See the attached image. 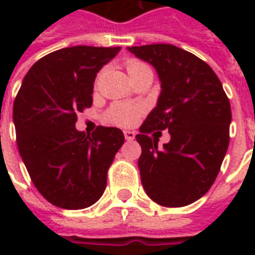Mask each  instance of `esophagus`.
I'll return each mask as SVG.
<instances>
[{
    "mask_svg": "<svg viewBox=\"0 0 255 255\" xmlns=\"http://www.w3.org/2000/svg\"><path fill=\"white\" fill-rule=\"evenodd\" d=\"M124 138L127 140H132L135 138V132L133 131H124Z\"/></svg>",
    "mask_w": 255,
    "mask_h": 255,
    "instance_id": "esophagus-1",
    "label": "esophagus"
}]
</instances>
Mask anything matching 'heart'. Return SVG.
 I'll use <instances>...</instances> for the list:
<instances>
[{
    "instance_id": "1",
    "label": "heart",
    "mask_w": 255,
    "mask_h": 255,
    "mask_svg": "<svg viewBox=\"0 0 255 255\" xmlns=\"http://www.w3.org/2000/svg\"><path fill=\"white\" fill-rule=\"evenodd\" d=\"M127 71L129 73V76H132L139 71H143L146 68H149L144 63L139 61V60H128ZM102 79V72H100L95 78L94 86L98 87ZM142 115V108L138 105H131V104H126V102H116L106 111L105 120L109 124L117 126V127H131L133 126L139 116Z\"/></svg>"
}]
</instances>
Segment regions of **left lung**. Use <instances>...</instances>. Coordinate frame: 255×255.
<instances>
[{
	"label": "left lung",
	"mask_w": 255,
	"mask_h": 255,
	"mask_svg": "<svg viewBox=\"0 0 255 255\" xmlns=\"http://www.w3.org/2000/svg\"><path fill=\"white\" fill-rule=\"evenodd\" d=\"M128 50L151 64L161 82L157 106L136 135L140 180L154 202L182 208L203 197L219 175L230 144V100L213 69L192 53L169 43ZM164 129L171 140L158 149L149 133Z\"/></svg>",
	"instance_id": "8db88e82"
}]
</instances>
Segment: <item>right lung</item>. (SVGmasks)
Instances as JSON below:
<instances>
[{"instance_id":"1","label":"right lung","mask_w":255,"mask_h":255,"mask_svg":"<svg viewBox=\"0 0 255 255\" xmlns=\"http://www.w3.org/2000/svg\"><path fill=\"white\" fill-rule=\"evenodd\" d=\"M120 47L72 46L38 60L13 104L17 147L36 190L54 206H91L106 187L108 169L124 143L122 129L98 126L86 135L78 113L93 105L97 73Z\"/></svg>"}]
</instances>
